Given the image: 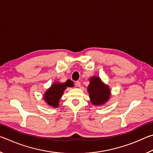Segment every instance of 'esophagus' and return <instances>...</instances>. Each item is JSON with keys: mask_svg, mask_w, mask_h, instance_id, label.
<instances>
[{"mask_svg": "<svg viewBox=\"0 0 153 153\" xmlns=\"http://www.w3.org/2000/svg\"><path fill=\"white\" fill-rule=\"evenodd\" d=\"M76 86L77 87H79L80 86H81V83H80V82H79V81L76 82Z\"/></svg>", "mask_w": 153, "mask_h": 153, "instance_id": "esophagus-1", "label": "esophagus"}]
</instances>
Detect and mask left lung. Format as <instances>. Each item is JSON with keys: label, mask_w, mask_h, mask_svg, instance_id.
Returning <instances> with one entry per match:
<instances>
[{"label": "left lung", "mask_w": 153, "mask_h": 153, "mask_svg": "<svg viewBox=\"0 0 153 153\" xmlns=\"http://www.w3.org/2000/svg\"><path fill=\"white\" fill-rule=\"evenodd\" d=\"M90 98L93 105H100L104 104L110 97V90L108 86L103 84L98 77L93 76L88 87Z\"/></svg>", "instance_id": "obj_1"}]
</instances>
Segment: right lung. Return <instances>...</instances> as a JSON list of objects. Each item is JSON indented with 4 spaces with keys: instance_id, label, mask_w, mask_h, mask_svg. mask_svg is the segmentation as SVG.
<instances>
[{
    "instance_id": "1",
    "label": "right lung",
    "mask_w": 153,
    "mask_h": 153,
    "mask_svg": "<svg viewBox=\"0 0 153 153\" xmlns=\"http://www.w3.org/2000/svg\"><path fill=\"white\" fill-rule=\"evenodd\" d=\"M74 86V82L68 79L64 84H60L59 82L54 83L51 87L45 93L44 99L48 103V105L53 107H59V100L63 94L64 90L67 87Z\"/></svg>"
}]
</instances>
